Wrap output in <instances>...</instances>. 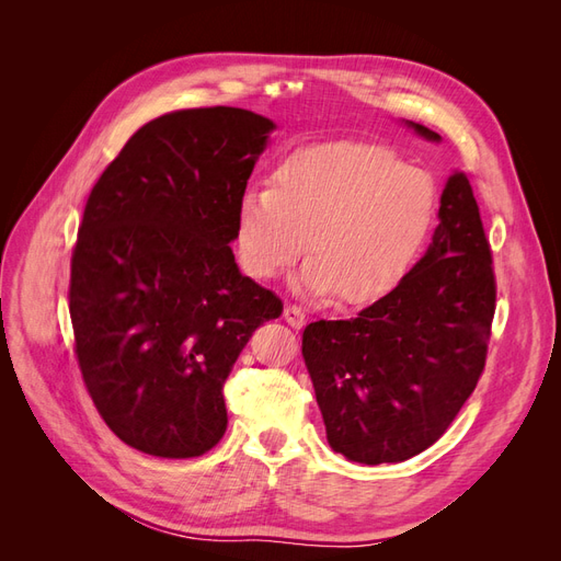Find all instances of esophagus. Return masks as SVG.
Returning <instances> with one entry per match:
<instances>
[{"label": "esophagus", "instance_id": "esophagus-1", "mask_svg": "<svg viewBox=\"0 0 561 561\" xmlns=\"http://www.w3.org/2000/svg\"><path fill=\"white\" fill-rule=\"evenodd\" d=\"M283 318H285L287 325L295 328V330L304 328V322H307V313H304L299 307H295V304H290V307H285Z\"/></svg>", "mask_w": 561, "mask_h": 561}]
</instances>
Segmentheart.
<instances>
[{"label":"heart","instance_id":"obj_1","mask_svg":"<svg viewBox=\"0 0 561 561\" xmlns=\"http://www.w3.org/2000/svg\"><path fill=\"white\" fill-rule=\"evenodd\" d=\"M437 213L433 178L365 142H320L287 154L271 190L236 206V250L254 280L280 276L304 250L293 287L363 307L390 295L426 245Z\"/></svg>","mask_w":561,"mask_h":561}]
</instances>
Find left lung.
<instances>
[{
    "mask_svg": "<svg viewBox=\"0 0 561 561\" xmlns=\"http://www.w3.org/2000/svg\"><path fill=\"white\" fill-rule=\"evenodd\" d=\"M437 217L433 243L393 293L351 320L304 330L328 443L348 461L400 463L435 445L484 369L496 280L466 173L449 175Z\"/></svg>",
    "mask_w": 561,
    "mask_h": 561,
    "instance_id": "left-lung-1",
    "label": "left lung"
}]
</instances>
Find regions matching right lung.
I'll return each mask as SVG.
<instances>
[{
    "label": "right lung",
    "instance_id": "add662e5",
    "mask_svg": "<svg viewBox=\"0 0 561 561\" xmlns=\"http://www.w3.org/2000/svg\"><path fill=\"white\" fill-rule=\"evenodd\" d=\"M276 130L239 107L145 124L100 175L72 254L83 383L133 449L192 458L227 431L222 388L283 301L233 260L236 206Z\"/></svg>",
    "mask_w": 561,
    "mask_h": 561
}]
</instances>
